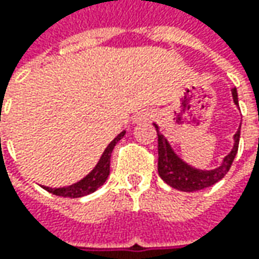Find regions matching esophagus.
Instances as JSON below:
<instances>
[{
  "instance_id": "34e87169",
  "label": "esophagus",
  "mask_w": 259,
  "mask_h": 259,
  "mask_svg": "<svg viewBox=\"0 0 259 259\" xmlns=\"http://www.w3.org/2000/svg\"><path fill=\"white\" fill-rule=\"evenodd\" d=\"M153 116H154V112L151 111V109H144V111H141V112H138V114L134 116V122L135 124H143V122H148L150 119H153Z\"/></svg>"
}]
</instances>
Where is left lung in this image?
<instances>
[{
    "mask_svg": "<svg viewBox=\"0 0 259 259\" xmlns=\"http://www.w3.org/2000/svg\"><path fill=\"white\" fill-rule=\"evenodd\" d=\"M232 98L235 105H238V92L236 88L232 89ZM157 130L158 137V174L170 187L177 189L180 192H196L206 187H210L219 180H222L225 174L229 171L231 165L234 163V158L238 153L239 144V135H241V125L234 135V147L231 153L224 157L219 167L213 170H202L196 168L189 163H186L183 158L176 154L173 147L170 145L168 140L160 133L158 125L153 124Z\"/></svg>",
    "mask_w": 259,
    "mask_h": 259,
    "instance_id": "left-lung-1",
    "label": "left lung"
}]
</instances>
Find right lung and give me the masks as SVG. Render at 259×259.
<instances>
[{
  "label": "right lung",
  "mask_w": 259,
  "mask_h": 259,
  "mask_svg": "<svg viewBox=\"0 0 259 259\" xmlns=\"http://www.w3.org/2000/svg\"><path fill=\"white\" fill-rule=\"evenodd\" d=\"M125 135V131L119 133L115 137L114 140L109 143V145L105 148V151L101 155L99 161L96 163L94 168L86 174L85 177L76 183L70 184V186H65V187H47L43 186V189L47 190L49 193H53L56 196H62V197H83L86 194L94 193L95 190H98L102 184L106 182L108 176H109V163H111V154L114 151V147L116 143Z\"/></svg>",
  "instance_id": "right-lung-1"
}]
</instances>
